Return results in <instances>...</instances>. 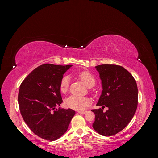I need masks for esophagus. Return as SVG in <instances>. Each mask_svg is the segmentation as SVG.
Segmentation results:
<instances>
[{
    "mask_svg": "<svg viewBox=\"0 0 158 158\" xmlns=\"http://www.w3.org/2000/svg\"><path fill=\"white\" fill-rule=\"evenodd\" d=\"M78 113L79 114H83L85 113V111H78Z\"/></svg>",
    "mask_w": 158,
    "mask_h": 158,
    "instance_id": "esophagus-1",
    "label": "esophagus"
}]
</instances>
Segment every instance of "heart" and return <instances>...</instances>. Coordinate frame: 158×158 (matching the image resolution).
Here are the masks:
<instances>
[{
    "instance_id": "obj_1",
    "label": "heart",
    "mask_w": 158,
    "mask_h": 158,
    "mask_svg": "<svg viewBox=\"0 0 158 158\" xmlns=\"http://www.w3.org/2000/svg\"><path fill=\"white\" fill-rule=\"evenodd\" d=\"M78 77L81 81L89 88L94 85L95 80L94 76L88 71H82L78 74ZM70 82V78L68 76H64L61 79L60 83V90L62 93H65L68 90ZM90 99L87 97L78 96L72 95L65 99V106L76 111H83L90 104Z\"/></svg>"
}]
</instances>
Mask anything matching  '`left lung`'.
<instances>
[{
    "mask_svg": "<svg viewBox=\"0 0 158 158\" xmlns=\"http://www.w3.org/2000/svg\"><path fill=\"white\" fill-rule=\"evenodd\" d=\"M102 81V92L93 109L94 130L99 135L109 136L121 131L132 120L138 105V88L132 74L121 66L101 64L95 66ZM108 109L103 112L102 109Z\"/></svg>",
    "mask_w": 158,
    "mask_h": 158,
    "instance_id": "obj_1",
    "label": "left lung"
}]
</instances>
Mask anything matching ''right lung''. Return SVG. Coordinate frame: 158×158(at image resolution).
I'll use <instances>...</instances> for the list:
<instances>
[{"instance_id": "right-lung-1", "label": "right lung", "mask_w": 158, "mask_h": 158, "mask_svg": "<svg viewBox=\"0 0 158 158\" xmlns=\"http://www.w3.org/2000/svg\"><path fill=\"white\" fill-rule=\"evenodd\" d=\"M73 65L44 64L23 80L18 104L23 121L31 131L47 140L59 139L66 132L75 111L56 107L63 102L60 83Z\"/></svg>"}]
</instances>
